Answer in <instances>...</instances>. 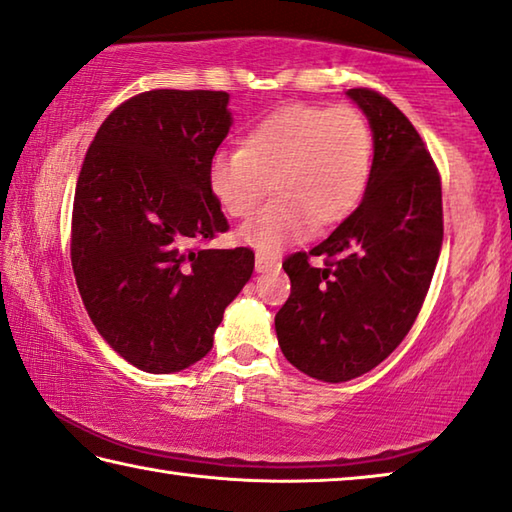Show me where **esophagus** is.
I'll return each mask as SVG.
<instances>
[{"mask_svg": "<svg viewBox=\"0 0 512 512\" xmlns=\"http://www.w3.org/2000/svg\"><path fill=\"white\" fill-rule=\"evenodd\" d=\"M280 262L278 257H271V255H257L255 257V271L257 273H269L273 269H278Z\"/></svg>", "mask_w": 512, "mask_h": 512, "instance_id": "obj_1", "label": "esophagus"}]
</instances>
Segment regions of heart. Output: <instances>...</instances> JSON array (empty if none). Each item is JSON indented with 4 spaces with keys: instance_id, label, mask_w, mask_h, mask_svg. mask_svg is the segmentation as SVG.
Wrapping results in <instances>:
<instances>
[{
    "instance_id": "heart-1",
    "label": "heart",
    "mask_w": 512,
    "mask_h": 512,
    "mask_svg": "<svg viewBox=\"0 0 512 512\" xmlns=\"http://www.w3.org/2000/svg\"><path fill=\"white\" fill-rule=\"evenodd\" d=\"M373 134L358 109L289 104L243 136L241 150L209 161L207 184L218 207L246 218L271 189L278 198L243 223L237 241L278 255L314 227L344 223L367 191Z\"/></svg>"
}]
</instances>
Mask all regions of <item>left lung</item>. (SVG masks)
Masks as SVG:
<instances>
[{
	"instance_id": "1",
	"label": "left lung",
	"mask_w": 512,
	"mask_h": 512,
	"mask_svg": "<svg viewBox=\"0 0 512 512\" xmlns=\"http://www.w3.org/2000/svg\"><path fill=\"white\" fill-rule=\"evenodd\" d=\"M373 134L360 207L307 253L285 259L291 294L275 314L285 358L323 383L378 367L408 335L442 250V184L417 129L387 97L351 88Z\"/></svg>"
}]
</instances>
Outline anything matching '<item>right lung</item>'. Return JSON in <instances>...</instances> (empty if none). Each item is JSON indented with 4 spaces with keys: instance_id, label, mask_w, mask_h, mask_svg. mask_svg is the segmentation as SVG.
Masks as SVG:
<instances>
[{
    "instance_id": "add662e5",
    "label": "right lung",
    "mask_w": 512,
    "mask_h": 512,
    "mask_svg": "<svg viewBox=\"0 0 512 512\" xmlns=\"http://www.w3.org/2000/svg\"><path fill=\"white\" fill-rule=\"evenodd\" d=\"M225 91H148L97 129L72 205V271L93 326L148 373L212 351L225 307L255 269L250 248L191 250L227 230L207 184L230 132Z\"/></svg>"
}]
</instances>
